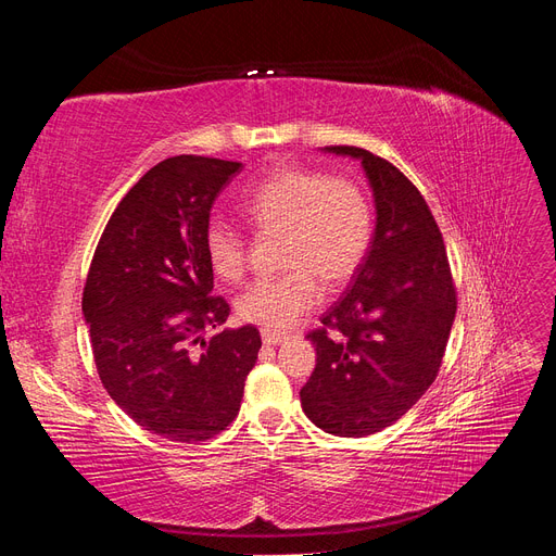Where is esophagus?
<instances>
[{
  "label": "esophagus",
  "instance_id": "1",
  "mask_svg": "<svg viewBox=\"0 0 556 556\" xmlns=\"http://www.w3.org/2000/svg\"><path fill=\"white\" fill-rule=\"evenodd\" d=\"M285 339L282 331H274V329H262V341L264 345H276Z\"/></svg>",
  "mask_w": 556,
  "mask_h": 556
}]
</instances>
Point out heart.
<instances>
[{"label": "heart", "mask_w": 556, "mask_h": 556, "mask_svg": "<svg viewBox=\"0 0 556 556\" xmlns=\"http://www.w3.org/2000/svg\"><path fill=\"white\" fill-rule=\"evenodd\" d=\"M243 213L262 237H282L280 266L239 296V317L264 329H288L317 306L327 288H339L359 271L374 243V206L350 178L285 166L255 185ZM206 260L217 278L239 280L245 271V239L225 220L204 231Z\"/></svg>", "instance_id": "b5f03b06"}]
</instances>
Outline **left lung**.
Here are the masks:
<instances>
[{
    "label": "left lung",
    "mask_w": 556,
    "mask_h": 556,
    "mask_svg": "<svg viewBox=\"0 0 556 556\" xmlns=\"http://www.w3.org/2000/svg\"><path fill=\"white\" fill-rule=\"evenodd\" d=\"M325 150L362 162L376 231L348 292L308 333L317 364L299 394L315 427L362 439L394 425L439 376L457 290L441 229L415 185L364 148Z\"/></svg>",
    "instance_id": "8db88e82"
}]
</instances>
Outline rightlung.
Here are the masks:
<instances>
[{
	"instance_id": "1",
	"label": "right lung",
	"mask_w": 556,
	"mask_h": 556,
	"mask_svg": "<svg viewBox=\"0 0 556 556\" xmlns=\"http://www.w3.org/2000/svg\"><path fill=\"white\" fill-rule=\"evenodd\" d=\"M241 162L176 155L123 197L97 243L83 315L109 396L134 422L176 443L208 441L239 415L257 362V327L225 329L204 231Z\"/></svg>"
}]
</instances>
